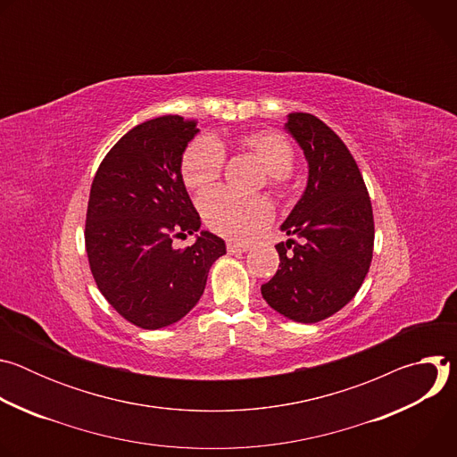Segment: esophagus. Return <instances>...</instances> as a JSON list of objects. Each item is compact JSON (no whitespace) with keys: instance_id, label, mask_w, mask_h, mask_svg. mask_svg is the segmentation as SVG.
<instances>
[{"instance_id":"obj_1","label":"esophagus","mask_w":457,"mask_h":457,"mask_svg":"<svg viewBox=\"0 0 457 457\" xmlns=\"http://www.w3.org/2000/svg\"><path fill=\"white\" fill-rule=\"evenodd\" d=\"M249 249V244H238V242H228L229 253H244Z\"/></svg>"}]
</instances>
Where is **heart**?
<instances>
[{"instance_id":"heart-1","label":"heart","mask_w":457,"mask_h":457,"mask_svg":"<svg viewBox=\"0 0 457 457\" xmlns=\"http://www.w3.org/2000/svg\"><path fill=\"white\" fill-rule=\"evenodd\" d=\"M237 146L266 168L271 186L282 187L293 170L291 143L275 129H258L237 139ZM224 152L219 141L195 139L182 154L180 177L189 191L204 193L222 175ZM206 222L219 235L231 240H249L273 220V204L266 197H237L229 191H215L203 199Z\"/></svg>"}]
</instances>
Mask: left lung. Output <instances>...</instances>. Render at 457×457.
I'll list each match as a JSON object with an SVG mask.
<instances>
[{
  "instance_id": "1",
  "label": "left lung",
  "mask_w": 457,
  "mask_h": 457,
  "mask_svg": "<svg viewBox=\"0 0 457 457\" xmlns=\"http://www.w3.org/2000/svg\"><path fill=\"white\" fill-rule=\"evenodd\" d=\"M286 132L303 150L309 177L302 199L280 226V266L266 282L264 300L300 323L338 312L361 287L374 245L369 193L356 161L333 129L303 112L287 115Z\"/></svg>"
}]
</instances>
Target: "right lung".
I'll return each instance as SVG.
<instances>
[{"mask_svg":"<svg viewBox=\"0 0 457 457\" xmlns=\"http://www.w3.org/2000/svg\"><path fill=\"white\" fill-rule=\"evenodd\" d=\"M197 120L162 115L137 124L103 159L90 189L85 244L94 280L129 323L155 331L201 300L210 268L226 254L220 237L201 231L175 249L173 238L201 229L180 177Z\"/></svg>","mask_w":457,"mask_h":457,"instance_id":"1","label":"right lung"}]
</instances>
